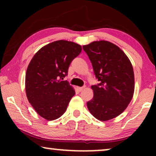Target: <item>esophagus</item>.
I'll use <instances>...</instances> for the list:
<instances>
[{
  "label": "esophagus",
  "instance_id": "34e87169",
  "mask_svg": "<svg viewBox=\"0 0 156 156\" xmlns=\"http://www.w3.org/2000/svg\"><path fill=\"white\" fill-rule=\"evenodd\" d=\"M84 87H78V90L80 91H82L83 89H84Z\"/></svg>",
  "mask_w": 156,
  "mask_h": 156
}]
</instances>
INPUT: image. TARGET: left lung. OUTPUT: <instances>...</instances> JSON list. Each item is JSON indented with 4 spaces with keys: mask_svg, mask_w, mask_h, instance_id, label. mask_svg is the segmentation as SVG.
I'll return each mask as SVG.
<instances>
[{
    "mask_svg": "<svg viewBox=\"0 0 156 156\" xmlns=\"http://www.w3.org/2000/svg\"><path fill=\"white\" fill-rule=\"evenodd\" d=\"M99 83L91 86L93 99L87 103L96 119L104 121L120 115L134 93V73L126 55L116 44L100 40L83 46Z\"/></svg>",
    "mask_w": 156,
    "mask_h": 156,
    "instance_id": "1",
    "label": "left lung"
}]
</instances>
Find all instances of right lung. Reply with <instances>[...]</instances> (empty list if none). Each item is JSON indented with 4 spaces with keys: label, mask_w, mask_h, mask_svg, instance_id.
<instances>
[{
    "label": "right lung",
    "mask_w": 156,
    "mask_h": 156,
    "mask_svg": "<svg viewBox=\"0 0 156 156\" xmlns=\"http://www.w3.org/2000/svg\"><path fill=\"white\" fill-rule=\"evenodd\" d=\"M82 52V46L67 40H57L35 53L25 74L27 99L36 112L52 121L62 116L72 97L73 87L67 81L72 61Z\"/></svg>",
    "instance_id": "1"
}]
</instances>
